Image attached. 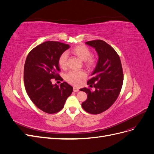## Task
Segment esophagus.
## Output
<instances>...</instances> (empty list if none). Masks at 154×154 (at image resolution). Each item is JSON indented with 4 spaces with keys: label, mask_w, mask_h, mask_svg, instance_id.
Masks as SVG:
<instances>
[{
    "label": "esophagus",
    "mask_w": 154,
    "mask_h": 154,
    "mask_svg": "<svg viewBox=\"0 0 154 154\" xmlns=\"http://www.w3.org/2000/svg\"><path fill=\"white\" fill-rule=\"evenodd\" d=\"M73 91L75 92H77L79 91V88H77V87H74L73 88Z\"/></svg>",
    "instance_id": "esophagus-1"
}]
</instances>
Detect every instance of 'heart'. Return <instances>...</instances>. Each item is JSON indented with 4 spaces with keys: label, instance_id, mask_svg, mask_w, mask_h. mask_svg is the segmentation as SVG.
<instances>
[{
    "label": "heart",
    "instance_id": "1",
    "mask_svg": "<svg viewBox=\"0 0 154 154\" xmlns=\"http://www.w3.org/2000/svg\"><path fill=\"white\" fill-rule=\"evenodd\" d=\"M72 53L83 61H85V64L88 68H91L94 66L95 59L91 57V52L90 49L85 45H78L72 49ZM68 54L65 52L60 56L58 60V64L62 69L67 67V61ZM85 77V73L82 71H70L66 76V80L73 85H78L80 81Z\"/></svg>",
    "mask_w": 154,
    "mask_h": 154
}]
</instances>
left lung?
<instances>
[{
    "mask_svg": "<svg viewBox=\"0 0 154 154\" xmlns=\"http://www.w3.org/2000/svg\"><path fill=\"white\" fill-rule=\"evenodd\" d=\"M85 44L95 49L98 60L91 79L87 82L95 91L81 88L87 94V99L82 106L87 112L98 114L108 109L118 98L123 82V69L119 55L105 41L92 40Z\"/></svg>",
    "mask_w": 154,
    "mask_h": 154,
    "instance_id": "left-lung-1",
    "label": "left lung"
}]
</instances>
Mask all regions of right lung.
<instances>
[{
	"mask_svg": "<svg viewBox=\"0 0 154 154\" xmlns=\"http://www.w3.org/2000/svg\"><path fill=\"white\" fill-rule=\"evenodd\" d=\"M70 48L58 42L48 41L32 49L27 55L24 70L26 92L38 108L48 114L61 110L73 88L66 82L53 84L51 79L60 77L58 60Z\"/></svg>",
	"mask_w": 154,
	"mask_h": 154,
	"instance_id": "add662e5",
	"label": "right lung"
}]
</instances>
